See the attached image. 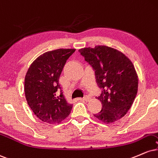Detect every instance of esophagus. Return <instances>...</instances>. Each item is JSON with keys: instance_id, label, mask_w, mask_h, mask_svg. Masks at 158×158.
Masks as SVG:
<instances>
[{"instance_id": "1", "label": "esophagus", "mask_w": 158, "mask_h": 158, "mask_svg": "<svg viewBox=\"0 0 158 158\" xmlns=\"http://www.w3.org/2000/svg\"><path fill=\"white\" fill-rule=\"evenodd\" d=\"M83 99L85 101H89L91 100V97L89 95H85L84 97H83Z\"/></svg>"}]
</instances>
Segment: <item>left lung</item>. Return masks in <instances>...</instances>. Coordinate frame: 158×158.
Instances as JSON below:
<instances>
[{"label":"left lung","mask_w":158,"mask_h":158,"mask_svg":"<svg viewBox=\"0 0 158 158\" xmlns=\"http://www.w3.org/2000/svg\"><path fill=\"white\" fill-rule=\"evenodd\" d=\"M79 52L92 66L102 90L97 98L102 109L94 116L107 123L121 118L131 108L138 92V75L132 63L123 53L106 46L84 48Z\"/></svg>","instance_id":"8db88e82"}]
</instances>
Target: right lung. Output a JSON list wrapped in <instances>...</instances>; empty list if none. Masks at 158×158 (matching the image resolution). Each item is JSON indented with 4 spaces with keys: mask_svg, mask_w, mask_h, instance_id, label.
<instances>
[{
    "mask_svg": "<svg viewBox=\"0 0 158 158\" xmlns=\"http://www.w3.org/2000/svg\"><path fill=\"white\" fill-rule=\"evenodd\" d=\"M75 49H59L43 54L28 69L24 92L28 105L39 119L59 123L71 112L72 105L63 94L59 78Z\"/></svg>",
    "mask_w": 158,
    "mask_h": 158,
    "instance_id": "1",
    "label": "right lung"
}]
</instances>
